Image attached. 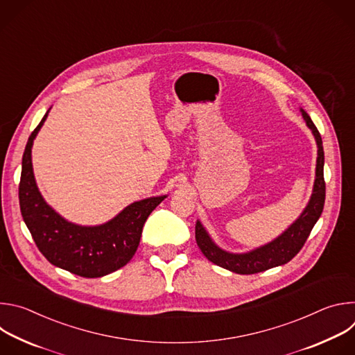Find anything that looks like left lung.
Returning a JSON list of instances; mask_svg holds the SVG:
<instances>
[{
    "mask_svg": "<svg viewBox=\"0 0 355 355\" xmlns=\"http://www.w3.org/2000/svg\"><path fill=\"white\" fill-rule=\"evenodd\" d=\"M300 114L302 118L305 119L306 126L312 130V135L318 144L316 175L313 182V191L308 205L302 211L297 219L291 226H288V229H285L278 237H275L274 240L264 245H260L245 252H230L223 250L214 241V239L209 236L208 230L200 223V220H196L195 239L198 247L204 252V256L214 264L243 275L257 274L278 266H284L297 254L299 250L303 247L306 239L309 237L313 226L319 220L323 212L326 198V184L323 178L324 151L320 133L315 123L312 122L311 116L302 108Z\"/></svg>",
    "mask_w": 355,
    "mask_h": 355,
    "instance_id": "obj_1",
    "label": "left lung"
}]
</instances>
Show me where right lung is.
Masks as SVG:
<instances>
[{
    "label": "right lung",
    "mask_w": 355,
    "mask_h": 355,
    "mask_svg": "<svg viewBox=\"0 0 355 355\" xmlns=\"http://www.w3.org/2000/svg\"><path fill=\"white\" fill-rule=\"evenodd\" d=\"M50 108L28 139L19 182V207L39 251L59 268L84 278H99L126 266L137 250L143 225L167 195L140 199L111 220L83 226L64 219L42 196L32 167V146Z\"/></svg>",
    "instance_id": "1"
}]
</instances>
